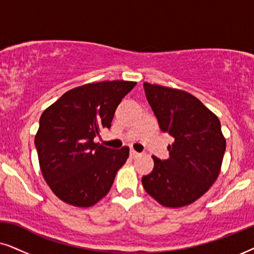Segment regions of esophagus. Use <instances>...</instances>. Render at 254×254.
<instances>
[{
  "label": "esophagus",
  "instance_id": "1",
  "mask_svg": "<svg viewBox=\"0 0 254 254\" xmlns=\"http://www.w3.org/2000/svg\"><path fill=\"white\" fill-rule=\"evenodd\" d=\"M139 154L140 153H138L137 151H134V150H130V155L132 158H137V157H139Z\"/></svg>",
  "mask_w": 254,
  "mask_h": 254
}]
</instances>
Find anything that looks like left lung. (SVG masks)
Here are the masks:
<instances>
[{
    "mask_svg": "<svg viewBox=\"0 0 254 254\" xmlns=\"http://www.w3.org/2000/svg\"><path fill=\"white\" fill-rule=\"evenodd\" d=\"M161 131L170 133V158L153 157L154 168L141 178L148 195L164 207H185L208 191L221 171L226 147L221 123L187 92L144 83Z\"/></svg>",
    "mask_w": 254,
    "mask_h": 254,
    "instance_id": "left-lung-1",
    "label": "left lung"
}]
</instances>
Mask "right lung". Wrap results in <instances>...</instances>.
<instances>
[{
    "label": "right lung",
    "instance_id": "obj_1",
    "mask_svg": "<svg viewBox=\"0 0 254 254\" xmlns=\"http://www.w3.org/2000/svg\"><path fill=\"white\" fill-rule=\"evenodd\" d=\"M136 86L132 81L88 83L66 92L44 111L35 137L40 170L60 200L92 207L109 192L129 147L114 150L94 141L110 129L115 111Z\"/></svg>",
    "mask_w": 254,
    "mask_h": 254
}]
</instances>
